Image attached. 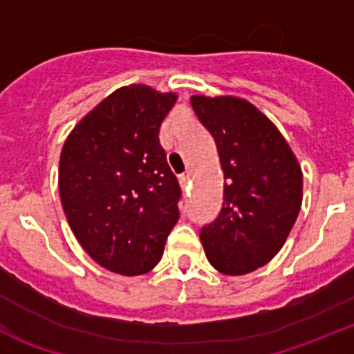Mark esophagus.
<instances>
[{"instance_id":"esophagus-1","label":"esophagus","mask_w":354,"mask_h":354,"mask_svg":"<svg viewBox=\"0 0 354 354\" xmlns=\"http://www.w3.org/2000/svg\"><path fill=\"white\" fill-rule=\"evenodd\" d=\"M180 185H181V189H189V185H190V176H189V174H181V176H180Z\"/></svg>"}]
</instances>
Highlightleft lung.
<instances>
[{
  "label": "left lung",
  "instance_id": "8db88e82",
  "mask_svg": "<svg viewBox=\"0 0 354 354\" xmlns=\"http://www.w3.org/2000/svg\"><path fill=\"white\" fill-rule=\"evenodd\" d=\"M190 104L224 171L222 209L201 241L213 268L245 275L284 245L301 208V169L282 133L247 100L196 95Z\"/></svg>",
  "mask_w": 354,
  "mask_h": 354
}]
</instances>
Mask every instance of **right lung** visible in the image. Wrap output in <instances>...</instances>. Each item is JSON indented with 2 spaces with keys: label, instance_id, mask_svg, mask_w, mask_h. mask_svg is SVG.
Listing matches in <instances>:
<instances>
[{
  "label": "right lung",
  "instance_id": "add662e5",
  "mask_svg": "<svg viewBox=\"0 0 354 354\" xmlns=\"http://www.w3.org/2000/svg\"><path fill=\"white\" fill-rule=\"evenodd\" d=\"M176 98L145 84L120 88L82 118L62 149L66 221L86 252L114 273H148L180 216V183L158 141Z\"/></svg>",
  "mask_w": 354,
  "mask_h": 354
}]
</instances>
